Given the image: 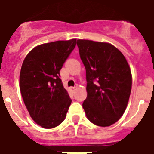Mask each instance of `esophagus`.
<instances>
[{
  "mask_svg": "<svg viewBox=\"0 0 154 154\" xmlns=\"http://www.w3.org/2000/svg\"><path fill=\"white\" fill-rule=\"evenodd\" d=\"M77 87L76 86V87H71V91H72V92H75L76 91H77Z\"/></svg>",
  "mask_w": 154,
  "mask_h": 154,
  "instance_id": "obj_1",
  "label": "esophagus"
}]
</instances>
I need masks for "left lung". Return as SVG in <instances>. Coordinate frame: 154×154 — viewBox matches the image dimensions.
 Listing matches in <instances>:
<instances>
[{
  "label": "left lung",
  "mask_w": 154,
  "mask_h": 154,
  "mask_svg": "<svg viewBox=\"0 0 154 154\" xmlns=\"http://www.w3.org/2000/svg\"><path fill=\"white\" fill-rule=\"evenodd\" d=\"M87 78V99L82 103L87 119L106 127L123 116L132 87L130 68L122 53L112 44L77 39Z\"/></svg>",
  "instance_id": "left-lung-1"
}]
</instances>
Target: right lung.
I'll use <instances>...</instances> for the list:
<instances>
[{"label": "right lung", "mask_w": 154, "mask_h": 154, "mask_svg": "<svg viewBox=\"0 0 154 154\" xmlns=\"http://www.w3.org/2000/svg\"><path fill=\"white\" fill-rule=\"evenodd\" d=\"M76 42L73 38L38 45L27 54L22 63L21 96L32 119L45 129L59 125L72 103L60 79V70Z\"/></svg>", "instance_id": "obj_1"}]
</instances>
